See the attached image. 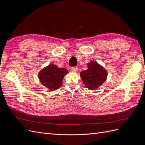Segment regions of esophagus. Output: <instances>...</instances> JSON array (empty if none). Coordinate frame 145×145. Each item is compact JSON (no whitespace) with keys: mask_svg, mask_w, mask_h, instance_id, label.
Segmentation results:
<instances>
[{"mask_svg":"<svg viewBox=\"0 0 145 145\" xmlns=\"http://www.w3.org/2000/svg\"><path fill=\"white\" fill-rule=\"evenodd\" d=\"M71 69L72 70V71H74V72H77L78 71V68L77 67H71Z\"/></svg>","mask_w":145,"mask_h":145,"instance_id":"34e87169","label":"esophagus"}]
</instances>
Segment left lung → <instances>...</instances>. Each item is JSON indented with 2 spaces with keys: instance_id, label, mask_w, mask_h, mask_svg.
Segmentation results:
<instances>
[{
  "instance_id": "8db88e82",
  "label": "left lung",
  "mask_w": 145,
  "mask_h": 145,
  "mask_svg": "<svg viewBox=\"0 0 145 145\" xmlns=\"http://www.w3.org/2000/svg\"><path fill=\"white\" fill-rule=\"evenodd\" d=\"M88 67L87 70L80 72L81 78L87 88L95 89L106 80L107 72L97 62L89 63Z\"/></svg>"
}]
</instances>
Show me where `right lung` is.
Returning a JSON list of instances; mask_svg holds the SVG:
<instances>
[{
	"label": "right lung",
	"instance_id": "right-lung-1",
	"mask_svg": "<svg viewBox=\"0 0 145 145\" xmlns=\"http://www.w3.org/2000/svg\"><path fill=\"white\" fill-rule=\"evenodd\" d=\"M68 70L58 68L55 65H49L39 73V78L43 85L51 91L56 90L62 85V80Z\"/></svg>",
	"mask_w": 145,
	"mask_h": 145
}]
</instances>
